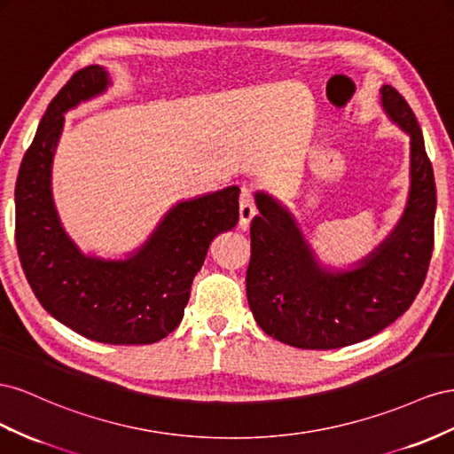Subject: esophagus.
Masks as SVG:
<instances>
[{"mask_svg":"<svg viewBox=\"0 0 454 454\" xmlns=\"http://www.w3.org/2000/svg\"><path fill=\"white\" fill-rule=\"evenodd\" d=\"M254 216V198L251 188H241L239 193V226L247 228Z\"/></svg>","mask_w":454,"mask_h":454,"instance_id":"1","label":"esophagus"}]
</instances>
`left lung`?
<instances>
[{"label": "left lung", "instance_id": "left-lung-1", "mask_svg": "<svg viewBox=\"0 0 454 454\" xmlns=\"http://www.w3.org/2000/svg\"><path fill=\"white\" fill-rule=\"evenodd\" d=\"M384 112L411 137V192L394 231L352 270L323 268L291 213L264 192L251 223L247 301L261 329L304 349L369 339L403 316L422 287L434 253L435 183L420 125L392 85Z\"/></svg>", "mask_w": 454, "mask_h": 454}]
</instances>
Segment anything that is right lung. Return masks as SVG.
<instances>
[{
    "label": "right lung",
    "mask_w": 454,
    "mask_h": 454,
    "mask_svg": "<svg viewBox=\"0 0 454 454\" xmlns=\"http://www.w3.org/2000/svg\"><path fill=\"white\" fill-rule=\"evenodd\" d=\"M108 83V72L95 64L75 72L51 100L20 163L15 241L26 279L55 319L97 342L152 344L178 327L211 241L238 224L239 188L176 203L125 261L83 254L59 220L51 165L64 114Z\"/></svg>",
    "instance_id": "right-lung-1"
}]
</instances>
